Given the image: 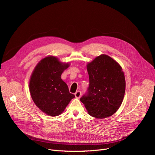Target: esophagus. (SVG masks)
<instances>
[{
  "label": "esophagus",
  "mask_w": 155,
  "mask_h": 155,
  "mask_svg": "<svg viewBox=\"0 0 155 155\" xmlns=\"http://www.w3.org/2000/svg\"><path fill=\"white\" fill-rule=\"evenodd\" d=\"M81 95H82V94H81V92L80 91H77L75 93V97L76 98H80Z\"/></svg>",
  "instance_id": "1"
}]
</instances>
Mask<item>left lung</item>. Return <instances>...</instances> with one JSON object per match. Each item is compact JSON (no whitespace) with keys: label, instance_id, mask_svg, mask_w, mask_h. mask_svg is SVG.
I'll return each instance as SVG.
<instances>
[{"label":"left lung","instance_id":"obj_1","mask_svg":"<svg viewBox=\"0 0 155 155\" xmlns=\"http://www.w3.org/2000/svg\"><path fill=\"white\" fill-rule=\"evenodd\" d=\"M89 87L80 98L88 114L97 119L113 115L125 93L126 81L121 67L110 56L102 54L87 65Z\"/></svg>","mask_w":155,"mask_h":155}]
</instances>
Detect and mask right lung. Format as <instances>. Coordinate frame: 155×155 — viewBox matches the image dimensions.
<instances>
[{
  "instance_id": "right-lung-1",
  "label": "right lung",
  "mask_w": 155,
  "mask_h": 155,
  "mask_svg": "<svg viewBox=\"0 0 155 155\" xmlns=\"http://www.w3.org/2000/svg\"><path fill=\"white\" fill-rule=\"evenodd\" d=\"M68 64H62L54 56H48L37 64L31 77L29 91L36 106L46 114L62 113L75 95L61 78Z\"/></svg>"
}]
</instances>
